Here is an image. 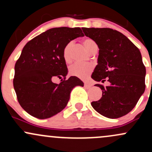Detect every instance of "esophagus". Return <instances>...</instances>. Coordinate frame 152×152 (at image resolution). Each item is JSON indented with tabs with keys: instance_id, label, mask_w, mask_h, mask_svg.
<instances>
[{
	"instance_id": "34e87169",
	"label": "esophagus",
	"mask_w": 152,
	"mask_h": 152,
	"mask_svg": "<svg viewBox=\"0 0 152 152\" xmlns=\"http://www.w3.org/2000/svg\"><path fill=\"white\" fill-rule=\"evenodd\" d=\"M91 86H92V85L91 84H89V83H84V87H85V88H91Z\"/></svg>"
}]
</instances>
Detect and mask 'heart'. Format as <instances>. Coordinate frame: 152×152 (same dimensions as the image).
Masks as SVG:
<instances>
[{"label":"heart","instance_id":"1","mask_svg":"<svg viewBox=\"0 0 152 152\" xmlns=\"http://www.w3.org/2000/svg\"><path fill=\"white\" fill-rule=\"evenodd\" d=\"M83 44L86 49L89 53L92 51L95 47H96V43L91 38H86L83 40ZM73 47V43L69 42L64 47L63 50V58L66 63H70L71 61V49ZM93 71V66L91 64H75L69 69V72L72 76L81 78L86 79L89 76V74Z\"/></svg>","mask_w":152,"mask_h":152}]
</instances>
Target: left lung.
Listing matches in <instances>:
<instances>
[{
    "label": "left lung",
    "instance_id": "1",
    "mask_svg": "<svg viewBox=\"0 0 152 152\" xmlns=\"http://www.w3.org/2000/svg\"><path fill=\"white\" fill-rule=\"evenodd\" d=\"M99 48L98 64L91 78L110 82L109 86L96 84L102 97L91 106L100 114L117 118L129 113L145 91L146 68L140 50L126 36L108 28H82Z\"/></svg>",
    "mask_w": 152,
    "mask_h": 152
}]
</instances>
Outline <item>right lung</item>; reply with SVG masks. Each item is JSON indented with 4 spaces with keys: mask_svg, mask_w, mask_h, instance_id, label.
<instances>
[{
    "mask_svg": "<svg viewBox=\"0 0 152 152\" xmlns=\"http://www.w3.org/2000/svg\"><path fill=\"white\" fill-rule=\"evenodd\" d=\"M80 28H53L26 44L15 65L13 87L27 113L44 119L61 112L67 105L73 88L83 86L76 76L66 79L68 69L63 58L64 47L83 36ZM61 78L58 85L52 80Z\"/></svg>",
    "mask_w": 152,
    "mask_h": 152,
    "instance_id": "1",
    "label": "right lung"
}]
</instances>
